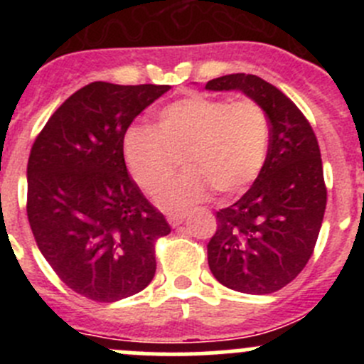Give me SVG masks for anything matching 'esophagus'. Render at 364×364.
Here are the masks:
<instances>
[{
    "instance_id": "obj_1",
    "label": "esophagus",
    "mask_w": 364,
    "mask_h": 364,
    "mask_svg": "<svg viewBox=\"0 0 364 364\" xmlns=\"http://www.w3.org/2000/svg\"><path fill=\"white\" fill-rule=\"evenodd\" d=\"M185 218H186V215H183V213H171V215H167V222L171 227L181 225L183 220Z\"/></svg>"
}]
</instances>
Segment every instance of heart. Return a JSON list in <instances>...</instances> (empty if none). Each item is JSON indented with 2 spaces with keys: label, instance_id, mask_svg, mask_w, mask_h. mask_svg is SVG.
<instances>
[{
  "label": "heart",
  "instance_id": "obj_1",
  "mask_svg": "<svg viewBox=\"0 0 364 364\" xmlns=\"http://www.w3.org/2000/svg\"><path fill=\"white\" fill-rule=\"evenodd\" d=\"M269 148V121L252 100L192 95L165 105L159 124H132L124 132L123 155L132 178L148 196L164 192L178 172L185 174L161 197L168 209L200 203L213 188L237 196L257 179Z\"/></svg>",
  "mask_w": 364,
  "mask_h": 364
}]
</instances>
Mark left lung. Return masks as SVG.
Returning a JSON list of instances; mask_svg holds the SVG:
<instances>
[{
  "mask_svg": "<svg viewBox=\"0 0 364 364\" xmlns=\"http://www.w3.org/2000/svg\"><path fill=\"white\" fill-rule=\"evenodd\" d=\"M205 90L243 91L267 114L266 164L237 203L216 211L208 264L232 291L271 294L303 271L317 243L328 200L317 137L294 102L260 77L230 73Z\"/></svg>",
  "mask_w": 364,
  "mask_h": 364,
  "instance_id": "1",
  "label": "left lung"
}]
</instances>
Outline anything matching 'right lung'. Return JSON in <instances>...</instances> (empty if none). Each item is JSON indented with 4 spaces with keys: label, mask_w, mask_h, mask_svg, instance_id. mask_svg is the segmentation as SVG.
<instances>
[{
    "label": "right lung",
    "mask_w": 364,
    "mask_h": 364,
    "mask_svg": "<svg viewBox=\"0 0 364 364\" xmlns=\"http://www.w3.org/2000/svg\"><path fill=\"white\" fill-rule=\"evenodd\" d=\"M168 90L91 82L33 142L26 204L33 236L61 282L91 301L124 299L155 277V243L171 227L128 176L123 139Z\"/></svg>",
    "instance_id": "right-lung-1"
}]
</instances>
